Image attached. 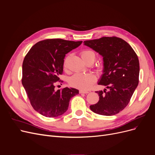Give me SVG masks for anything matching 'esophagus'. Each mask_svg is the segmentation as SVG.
Segmentation results:
<instances>
[{"instance_id": "obj_1", "label": "esophagus", "mask_w": 155, "mask_h": 155, "mask_svg": "<svg viewBox=\"0 0 155 155\" xmlns=\"http://www.w3.org/2000/svg\"><path fill=\"white\" fill-rule=\"evenodd\" d=\"M79 92L80 94H88L89 92L88 91H83V90H80L79 91Z\"/></svg>"}]
</instances>
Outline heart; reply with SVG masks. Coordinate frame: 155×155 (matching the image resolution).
I'll use <instances>...</instances> for the list:
<instances>
[{
    "mask_svg": "<svg viewBox=\"0 0 155 155\" xmlns=\"http://www.w3.org/2000/svg\"><path fill=\"white\" fill-rule=\"evenodd\" d=\"M81 56L82 59L87 63L92 64L95 61L96 55V54L93 51L91 50H83L81 52ZM64 67L66 68L67 62L64 61ZM97 71L98 72H102L103 68L101 67H98L97 68ZM96 81V78L94 75L92 74H79L77 73L70 78L69 83L70 85L81 90L87 91L91 88Z\"/></svg>",
    "mask_w": 155,
    "mask_h": 155,
    "instance_id": "obj_1",
    "label": "heart"
}]
</instances>
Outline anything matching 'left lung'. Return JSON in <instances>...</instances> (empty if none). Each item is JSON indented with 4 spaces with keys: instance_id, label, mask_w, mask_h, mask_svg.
I'll return each mask as SVG.
<instances>
[{
    "instance_id": "left-lung-1",
    "label": "left lung",
    "mask_w": 155,
    "mask_h": 155,
    "mask_svg": "<svg viewBox=\"0 0 155 155\" xmlns=\"http://www.w3.org/2000/svg\"><path fill=\"white\" fill-rule=\"evenodd\" d=\"M84 43L104 58V74L98 85L107 88L96 92L100 100L91 105V109L104 116L118 114L128 105L138 85V56L125 41L114 36L85 41Z\"/></svg>"
}]
</instances>
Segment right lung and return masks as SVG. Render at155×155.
Returning a JSON list of instances; mask_svg holds the SVG:
<instances>
[{
    "mask_svg": "<svg viewBox=\"0 0 155 155\" xmlns=\"http://www.w3.org/2000/svg\"><path fill=\"white\" fill-rule=\"evenodd\" d=\"M83 41L47 39L39 41L26 55L22 63V83L34 110L48 118L62 115L71 98L79 94L76 88L55 89L62 83L65 54Z\"/></svg>",
    "mask_w": 155,
    "mask_h": 155,
    "instance_id": "right-lung-1",
    "label": "right lung"
}]
</instances>
